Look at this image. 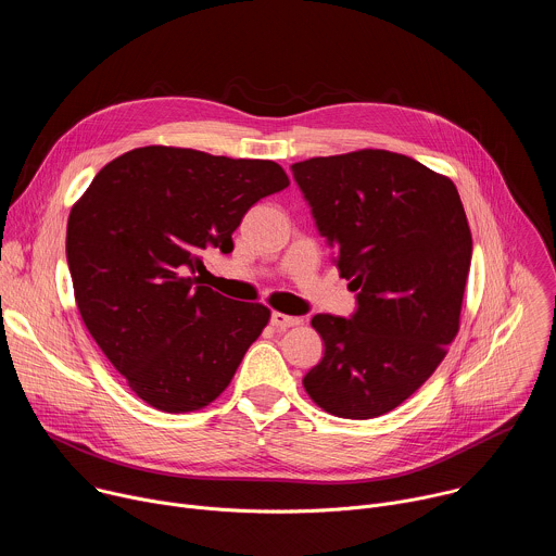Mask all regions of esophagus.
Here are the masks:
<instances>
[{"instance_id": "obj_1", "label": "esophagus", "mask_w": 556, "mask_h": 556, "mask_svg": "<svg viewBox=\"0 0 556 556\" xmlns=\"http://www.w3.org/2000/svg\"><path fill=\"white\" fill-rule=\"evenodd\" d=\"M270 324L275 328H294V326H301V319H299V316H290V314H283V312H273Z\"/></svg>"}]
</instances>
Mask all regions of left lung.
<instances>
[{
	"label": "left lung",
	"instance_id": "obj_1",
	"mask_svg": "<svg viewBox=\"0 0 556 556\" xmlns=\"http://www.w3.org/2000/svg\"><path fill=\"white\" fill-rule=\"evenodd\" d=\"M292 174L358 292L352 319L312 316L326 354L303 387L332 416L378 418L431 378L459 332L472 255L459 193L451 178L384 149L309 157Z\"/></svg>",
	"mask_w": 556,
	"mask_h": 556
}]
</instances>
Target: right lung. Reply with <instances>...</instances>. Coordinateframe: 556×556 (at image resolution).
Wrapping results in <instances>:
<instances>
[{
    "instance_id": "add662e5",
    "label": "right lung",
    "mask_w": 556,
    "mask_h": 556,
    "mask_svg": "<svg viewBox=\"0 0 556 556\" xmlns=\"http://www.w3.org/2000/svg\"><path fill=\"white\" fill-rule=\"evenodd\" d=\"M290 185L273 161L149 144L108 163L70 211L65 253L81 319L140 401L208 407L270 321L262 303L200 286L202 255Z\"/></svg>"
}]
</instances>
